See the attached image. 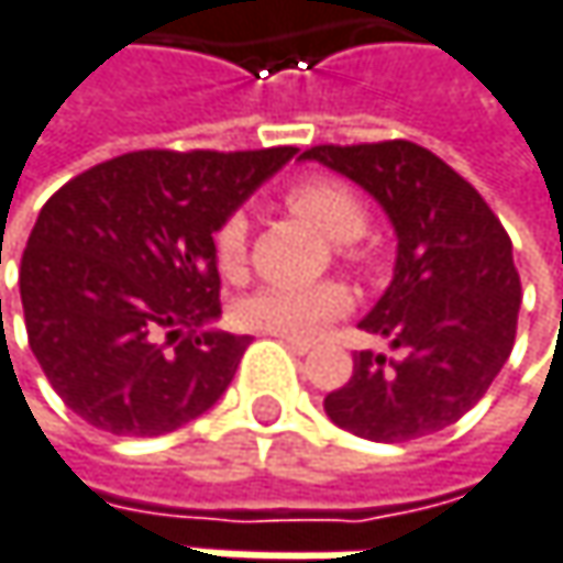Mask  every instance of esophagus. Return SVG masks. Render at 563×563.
<instances>
[{"instance_id":"obj_1","label":"esophagus","mask_w":563,"mask_h":563,"mask_svg":"<svg viewBox=\"0 0 563 563\" xmlns=\"http://www.w3.org/2000/svg\"><path fill=\"white\" fill-rule=\"evenodd\" d=\"M278 340H282V343H285V346H288L295 356H305V353H311V343H308V340H298V336H278Z\"/></svg>"}]
</instances>
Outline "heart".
<instances>
[{"instance_id":"heart-1","label":"heart","mask_w":563,"mask_h":563,"mask_svg":"<svg viewBox=\"0 0 563 563\" xmlns=\"http://www.w3.org/2000/svg\"><path fill=\"white\" fill-rule=\"evenodd\" d=\"M285 207L308 220L327 240L340 243L343 255L363 262L369 252L360 246V233L366 230V203L363 197L333 177H308L285 190ZM213 255L223 275L240 278L249 265V220L246 213H230L213 233ZM353 305L350 291L336 282L320 285H268L249 295L240 305V320L252 330H268L278 336H314L323 323L346 314Z\"/></svg>"}]
</instances>
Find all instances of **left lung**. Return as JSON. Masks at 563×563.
Returning a JSON list of instances; mask_svg holds the SVG:
<instances>
[{"instance_id":"1","label":"left lung","mask_w":563,"mask_h":563,"mask_svg":"<svg viewBox=\"0 0 563 563\" xmlns=\"http://www.w3.org/2000/svg\"><path fill=\"white\" fill-rule=\"evenodd\" d=\"M379 200L398 236L395 275L360 320L387 353L360 350L327 418L366 441L401 444L463 418L506 366L522 305L512 240L470 180L434 152L391 139L301 155Z\"/></svg>"}]
</instances>
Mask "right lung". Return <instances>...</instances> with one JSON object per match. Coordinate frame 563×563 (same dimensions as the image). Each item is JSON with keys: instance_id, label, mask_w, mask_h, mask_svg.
Listing matches in <instances>:
<instances>
[{"instance_id": "right-lung-1", "label": "right lung", "mask_w": 563, "mask_h": 563, "mask_svg": "<svg viewBox=\"0 0 563 563\" xmlns=\"http://www.w3.org/2000/svg\"><path fill=\"white\" fill-rule=\"evenodd\" d=\"M295 152H129L41 207L19 272L25 330L74 415L158 438L217 405L249 336L207 327L220 317L213 233Z\"/></svg>"}]
</instances>
